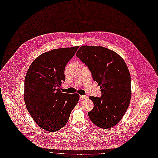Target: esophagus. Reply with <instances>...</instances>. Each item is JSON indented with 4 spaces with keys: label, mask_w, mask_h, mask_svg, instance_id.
<instances>
[{
    "label": "esophagus",
    "mask_w": 158,
    "mask_h": 158,
    "mask_svg": "<svg viewBox=\"0 0 158 158\" xmlns=\"http://www.w3.org/2000/svg\"><path fill=\"white\" fill-rule=\"evenodd\" d=\"M80 100L82 101L83 99L88 98V96H87V95H80Z\"/></svg>",
    "instance_id": "1"
}]
</instances>
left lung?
<instances>
[{
  "mask_svg": "<svg viewBox=\"0 0 158 158\" xmlns=\"http://www.w3.org/2000/svg\"><path fill=\"white\" fill-rule=\"evenodd\" d=\"M101 86V98L90 96L93 110L88 113L92 122L101 128H110L121 119L129 106L131 77L123 58L102 46H81L76 54Z\"/></svg>",
  "mask_w": 158,
  "mask_h": 158,
  "instance_id": "obj_1",
  "label": "left lung"
}]
</instances>
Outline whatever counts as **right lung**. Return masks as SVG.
Wrapping results in <instances>:
<instances>
[{"label":"right lung","instance_id":"right-lung-1","mask_svg":"<svg viewBox=\"0 0 158 158\" xmlns=\"http://www.w3.org/2000/svg\"><path fill=\"white\" fill-rule=\"evenodd\" d=\"M79 46L44 52L31 64L25 79L24 99L28 111L40 127L54 132L66 125L77 104L78 94L60 91L64 69Z\"/></svg>","mask_w":158,"mask_h":158}]
</instances>
